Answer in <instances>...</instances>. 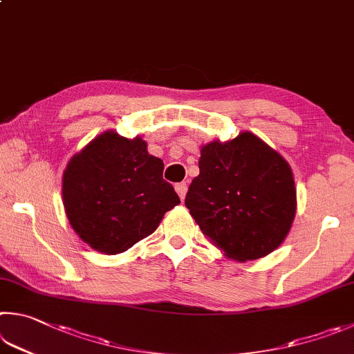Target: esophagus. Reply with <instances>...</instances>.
I'll use <instances>...</instances> for the list:
<instances>
[{"label":"esophagus","mask_w":354,"mask_h":354,"mask_svg":"<svg viewBox=\"0 0 354 354\" xmlns=\"http://www.w3.org/2000/svg\"><path fill=\"white\" fill-rule=\"evenodd\" d=\"M175 190H176V194L179 195V198H181V201H184L185 194H187V184L179 183V184L175 185Z\"/></svg>","instance_id":"obj_1"}]
</instances>
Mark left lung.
I'll return each mask as SVG.
<instances>
[{"label":"left lung","instance_id":"1","mask_svg":"<svg viewBox=\"0 0 354 354\" xmlns=\"http://www.w3.org/2000/svg\"><path fill=\"white\" fill-rule=\"evenodd\" d=\"M185 207L201 232L235 261L266 257L291 230L297 194L288 160L250 131L201 147Z\"/></svg>","mask_w":354,"mask_h":354}]
</instances>
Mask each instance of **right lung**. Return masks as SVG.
I'll list each match as a JSON object with an SVG mask.
<instances>
[{"instance_id": "obj_1", "label": "right lung", "mask_w": 354, "mask_h": 354, "mask_svg": "<svg viewBox=\"0 0 354 354\" xmlns=\"http://www.w3.org/2000/svg\"><path fill=\"white\" fill-rule=\"evenodd\" d=\"M162 159L145 140L104 131L69 159L62 196L71 227L97 252H125L158 229L179 203Z\"/></svg>"}]
</instances>
